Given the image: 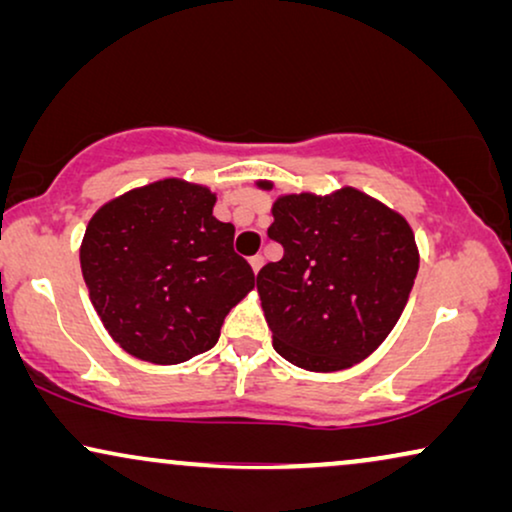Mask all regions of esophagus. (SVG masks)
Masks as SVG:
<instances>
[{
	"mask_svg": "<svg viewBox=\"0 0 512 512\" xmlns=\"http://www.w3.org/2000/svg\"><path fill=\"white\" fill-rule=\"evenodd\" d=\"M249 265H251V270H254L256 272V275H258V270H261L263 268V256H251L249 258Z\"/></svg>",
	"mask_w": 512,
	"mask_h": 512,
	"instance_id": "obj_1",
	"label": "esophagus"
}]
</instances>
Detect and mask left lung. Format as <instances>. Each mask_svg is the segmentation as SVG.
Listing matches in <instances>:
<instances>
[{"instance_id":"8db88e82","label":"left lung","mask_w":512,"mask_h":512,"mask_svg":"<svg viewBox=\"0 0 512 512\" xmlns=\"http://www.w3.org/2000/svg\"><path fill=\"white\" fill-rule=\"evenodd\" d=\"M272 216L268 237L284 256L263 265L256 289L277 354L314 373L368 359L401 319L415 284L419 251L410 223L352 186L279 195Z\"/></svg>"}]
</instances>
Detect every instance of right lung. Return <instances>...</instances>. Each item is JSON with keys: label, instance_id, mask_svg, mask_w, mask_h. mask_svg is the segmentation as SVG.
I'll return each instance as SVG.
<instances>
[{"label": "right lung", "instance_id": "right-lung-1", "mask_svg": "<svg viewBox=\"0 0 512 512\" xmlns=\"http://www.w3.org/2000/svg\"><path fill=\"white\" fill-rule=\"evenodd\" d=\"M216 195L160 179L109 200L88 221L81 272L104 328L135 359L174 366L216 345L226 314L254 289Z\"/></svg>", "mask_w": 512, "mask_h": 512}]
</instances>
